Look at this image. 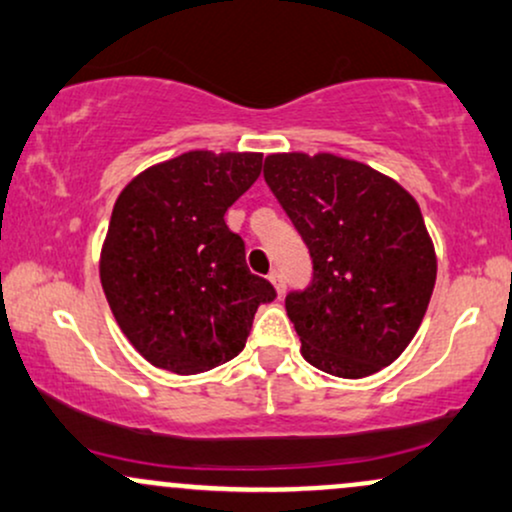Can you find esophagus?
Returning <instances> with one entry per match:
<instances>
[{
  "label": "esophagus",
  "mask_w": 512,
  "mask_h": 512,
  "mask_svg": "<svg viewBox=\"0 0 512 512\" xmlns=\"http://www.w3.org/2000/svg\"><path fill=\"white\" fill-rule=\"evenodd\" d=\"M269 281H272V284H274L276 296H284V291H286V281H284V276H281L279 269H274V272L269 274Z\"/></svg>",
  "instance_id": "34e87169"
}]
</instances>
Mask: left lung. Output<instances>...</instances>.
I'll return each mask as SVG.
<instances>
[{
    "instance_id": "obj_1",
    "label": "left lung",
    "mask_w": 512,
    "mask_h": 512,
    "mask_svg": "<svg viewBox=\"0 0 512 512\" xmlns=\"http://www.w3.org/2000/svg\"><path fill=\"white\" fill-rule=\"evenodd\" d=\"M264 180L313 257L308 289L286 296L305 361L349 380L390 366L436 286V250L416 199L334 154H272Z\"/></svg>"
}]
</instances>
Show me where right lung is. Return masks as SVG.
I'll use <instances>...</instances> for the list:
<instances>
[{
	"mask_svg": "<svg viewBox=\"0 0 512 512\" xmlns=\"http://www.w3.org/2000/svg\"><path fill=\"white\" fill-rule=\"evenodd\" d=\"M262 154L187 151L142 170L117 197L101 284L117 325L151 366L195 375L243 351L276 291L250 274L223 221L260 178Z\"/></svg>",
	"mask_w": 512,
	"mask_h": 512,
	"instance_id": "right-lung-1",
	"label": "right lung"
}]
</instances>
